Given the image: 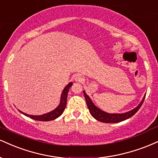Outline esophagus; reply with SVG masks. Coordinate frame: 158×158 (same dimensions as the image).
Wrapping results in <instances>:
<instances>
[{"label": "esophagus", "mask_w": 158, "mask_h": 158, "mask_svg": "<svg viewBox=\"0 0 158 158\" xmlns=\"http://www.w3.org/2000/svg\"><path fill=\"white\" fill-rule=\"evenodd\" d=\"M75 81H77V82H83L84 81V78L81 75H76L75 77Z\"/></svg>", "instance_id": "34e87169"}]
</instances>
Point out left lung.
Instances as JSON below:
<instances>
[{"label":"left lung","mask_w":158,"mask_h":158,"mask_svg":"<svg viewBox=\"0 0 158 158\" xmlns=\"http://www.w3.org/2000/svg\"><path fill=\"white\" fill-rule=\"evenodd\" d=\"M83 94H84L85 99H86L87 106H88L89 112L91 113L92 117L94 118H95L96 120H99V121L103 122V123H118V122L123 121V120L128 119V118H131V116H133L134 114L139 110V109L141 107V106L143 103L144 99H145L146 95L144 96L143 99L141 101V103L138 105V106H137L136 108L132 109L131 111L129 112L123 113V114H109L101 110L93 104L92 101L89 96L85 93V92L83 91Z\"/></svg>","instance_id":"8db88e82"}]
</instances>
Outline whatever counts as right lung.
Masks as SVG:
<instances>
[{"mask_svg":"<svg viewBox=\"0 0 158 158\" xmlns=\"http://www.w3.org/2000/svg\"><path fill=\"white\" fill-rule=\"evenodd\" d=\"M72 83H69V84L64 88V91H63L62 94H61V99H60V103L58 106L57 107L55 110L52 112L47 113V114H43V115H29V114H25V113L20 112L23 114L24 115L29 117V118L34 119L35 120H40V121H49V120H52L56 119L59 116L62 114L64 112L65 108L66 106V99H67V94L69 90V88L72 86Z\"/></svg>","mask_w":158,"mask_h":158,"instance_id":"obj_1","label":"right lung"}]
</instances>
